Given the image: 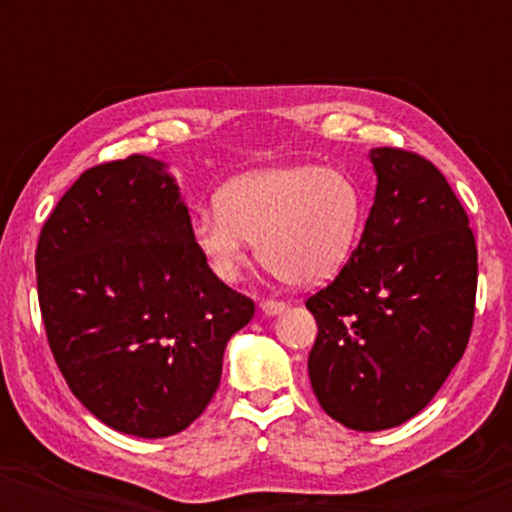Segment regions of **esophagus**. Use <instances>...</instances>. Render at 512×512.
Listing matches in <instances>:
<instances>
[{
  "label": "esophagus",
  "mask_w": 512,
  "mask_h": 512,
  "mask_svg": "<svg viewBox=\"0 0 512 512\" xmlns=\"http://www.w3.org/2000/svg\"><path fill=\"white\" fill-rule=\"evenodd\" d=\"M261 310L272 317V314H282L286 310V303L284 300H261Z\"/></svg>",
  "instance_id": "esophagus-1"
}]
</instances>
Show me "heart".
Returning <instances> with one entry per match:
<instances>
[{
	"instance_id": "b5f03b06",
	"label": "heart",
	"mask_w": 512,
	"mask_h": 512,
	"mask_svg": "<svg viewBox=\"0 0 512 512\" xmlns=\"http://www.w3.org/2000/svg\"><path fill=\"white\" fill-rule=\"evenodd\" d=\"M221 205L193 216V240L221 282H235L258 240V256L279 277L319 284L333 277L359 240V186L333 167L254 172L223 188Z\"/></svg>"
}]
</instances>
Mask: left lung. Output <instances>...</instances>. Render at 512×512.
<instances>
[{"mask_svg":"<svg viewBox=\"0 0 512 512\" xmlns=\"http://www.w3.org/2000/svg\"><path fill=\"white\" fill-rule=\"evenodd\" d=\"M377 193L359 247L314 296L307 359L326 415L354 431L408 422L466 352L478 247L443 172L419 153L370 151Z\"/></svg>","mask_w":512,"mask_h":512,"instance_id":"8db88e82","label":"left lung"}]
</instances>
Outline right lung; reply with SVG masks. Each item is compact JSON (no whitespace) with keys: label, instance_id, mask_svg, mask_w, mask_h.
Listing matches in <instances>:
<instances>
[{"label":"right lung","instance_id":"obj_1","mask_svg":"<svg viewBox=\"0 0 512 512\" xmlns=\"http://www.w3.org/2000/svg\"><path fill=\"white\" fill-rule=\"evenodd\" d=\"M37 291L72 394L111 429L165 438L202 415L254 300L221 282L160 160L128 156L74 181L41 228Z\"/></svg>","mask_w":512,"mask_h":512}]
</instances>
